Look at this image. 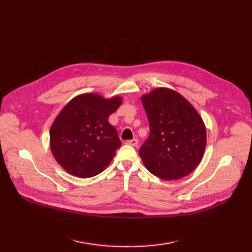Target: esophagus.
I'll return each instance as SVG.
<instances>
[{"label": "esophagus", "mask_w": 252, "mask_h": 252, "mask_svg": "<svg viewBox=\"0 0 252 252\" xmlns=\"http://www.w3.org/2000/svg\"><path fill=\"white\" fill-rule=\"evenodd\" d=\"M127 145H130V146L137 147L138 146V140L137 139H133V140H128L126 142Z\"/></svg>", "instance_id": "1"}]
</instances>
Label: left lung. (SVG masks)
<instances>
[{
    "label": "left lung",
    "mask_w": 252,
    "mask_h": 252,
    "mask_svg": "<svg viewBox=\"0 0 252 252\" xmlns=\"http://www.w3.org/2000/svg\"><path fill=\"white\" fill-rule=\"evenodd\" d=\"M141 99L150 126L139 152L145 167L165 181L188 176L201 162L206 147L202 117L173 89L156 88Z\"/></svg>",
    "instance_id": "1"
}]
</instances>
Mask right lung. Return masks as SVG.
Here are the masks:
<instances>
[{
    "instance_id": "obj_1",
    "label": "right lung",
    "mask_w": 252,
    "mask_h": 252,
    "mask_svg": "<svg viewBox=\"0 0 252 252\" xmlns=\"http://www.w3.org/2000/svg\"><path fill=\"white\" fill-rule=\"evenodd\" d=\"M122 103L118 95L105 98L84 93L61 109L50 128V148L65 171L87 179L109 165L122 143L108 117Z\"/></svg>"
}]
</instances>
